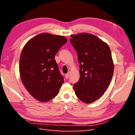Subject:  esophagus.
Wrapping results in <instances>:
<instances>
[{
	"label": "esophagus",
	"mask_w": 135,
	"mask_h": 135,
	"mask_svg": "<svg viewBox=\"0 0 135 135\" xmlns=\"http://www.w3.org/2000/svg\"><path fill=\"white\" fill-rule=\"evenodd\" d=\"M69 76V73H68V74H65V77H66V79H68V78Z\"/></svg>",
	"instance_id": "esophagus-1"
}]
</instances>
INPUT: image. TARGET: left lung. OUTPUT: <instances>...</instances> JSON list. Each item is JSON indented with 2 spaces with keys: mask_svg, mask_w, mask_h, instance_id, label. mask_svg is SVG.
Wrapping results in <instances>:
<instances>
[{
  "mask_svg": "<svg viewBox=\"0 0 135 135\" xmlns=\"http://www.w3.org/2000/svg\"><path fill=\"white\" fill-rule=\"evenodd\" d=\"M70 36L80 64V78L73 88L80 100L92 103L103 95L111 82L114 73L111 51L107 43L93 34L82 32Z\"/></svg>",
  "mask_w": 135,
  "mask_h": 135,
  "instance_id": "1",
  "label": "left lung"
}]
</instances>
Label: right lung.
<instances>
[{
	"instance_id": "1",
	"label": "right lung",
	"mask_w": 135,
	"mask_h": 135,
	"mask_svg": "<svg viewBox=\"0 0 135 135\" xmlns=\"http://www.w3.org/2000/svg\"><path fill=\"white\" fill-rule=\"evenodd\" d=\"M68 41L64 36L42 33L24 46L20 59V73L26 90L34 99L47 102L55 97L64 83L55 56Z\"/></svg>"
}]
</instances>
